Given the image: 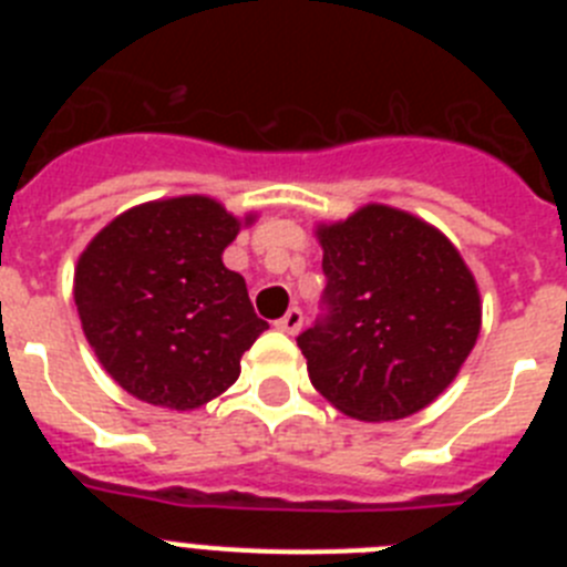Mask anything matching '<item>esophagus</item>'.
Returning a JSON list of instances; mask_svg holds the SVG:
<instances>
[{
    "instance_id": "1",
    "label": "esophagus",
    "mask_w": 567,
    "mask_h": 567,
    "mask_svg": "<svg viewBox=\"0 0 567 567\" xmlns=\"http://www.w3.org/2000/svg\"><path fill=\"white\" fill-rule=\"evenodd\" d=\"M275 327H278L280 332L298 334V332H300V327H303V312H300L298 307H292V309H289L287 315H284V318L278 320V323H275Z\"/></svg>"
}]
</instances>
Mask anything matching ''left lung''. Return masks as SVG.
<instances>
[{
    "instance_id": "1",
    "label": "left lung",
    "mask_w": 567,
    "mask_h": 567,
    "mask_svg": "<svg viewBox=\"0 0 567 567\" xmlns=\"http://www.w3.org/2000/svg\"><path fill=\"white\" fill-rule=\"evenodd\" d=\"M315 235L329 315L298 338L309 380L365 423L417 414L452 385L483 327L463 255L437 227L385 204Z\"/></svg>"
}]
</instances>
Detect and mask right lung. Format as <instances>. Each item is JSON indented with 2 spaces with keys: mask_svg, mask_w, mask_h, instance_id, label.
Listing matches in <instances>:
<instances>
[{
  "mask_svg": "<svg viewBox=\"0 0 567 567\" xmlns=\"http://www.w3.org/2000/svg\"><path fill=\"white\" fill-rule=\"evenodd\" d=\"M252 221L209 195H178L130 207L84 247L73 300L124 392L193 412L238 380L240 354L269 323L221 255Z\"/></svg>",
  "mask_w": 567,
  "mask_h": 567,
  "instance_id": "1",
  "label": "right lung"
}]
</instances>
